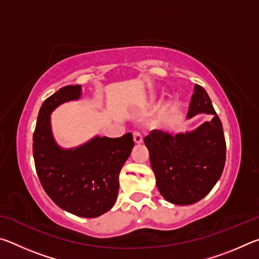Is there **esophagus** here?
<instances>
[{
	"label": "esophagus",
	"mask_w": 259,
	"mask_h": 259,
	"mask_svg": "<svg viewBox=\"0 0 259 259\" xmlns=\"http://www.w3.org/2000/svg\"><path fill=\"white\" fill-rule=\"evenodd\" d=\"M134 142L136 144H142L143 143V136H142V134L137 133V131H136V133H134Z\"/></svg>",
	"instance_id": "1"
}]
</instances>
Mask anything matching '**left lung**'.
I'll return each mask as SVG.
<instances>
[{
  "label": "left lung",
  "instance_id": "8db88e82",
  "mask_svg": "<svg viewBox=\"0 0 259 259\" xmlns=\"http://www.w3.org/2000/svg\"><path fill=\"white\" fill-rule=\"evenodd\" d=\"M209 114L212 119L186 133L152 130L144 143L161 195L170 203L188 205L203 199L222 176L226 144L222 122L208 94L194 85L186 119Z\"/></svg>",
  "mask_w": 259,
  "mask_h": 259
}]
</instances>
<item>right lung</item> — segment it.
<instances>
[{
    "label": "right lung",
    "instance_id": "obj_1",
    "mask_svg": "<svg viewBox=\"0 0 259 259\" xmlns=\"http://www.w3.org/2000/svg\"><path fill=\"white\" fill-rule=\"evenodd\" d=\"M81 85H67L45 100L33 135L35 168L43 190L65 211L96 218L111 210L119 193V175L135 145L130 133L119 138L95 136L73 148L58 145L51 113L78 100Z\"/></svg>",
    "mask_w": 259,
    "mask_h": 259
}]
</instances>
